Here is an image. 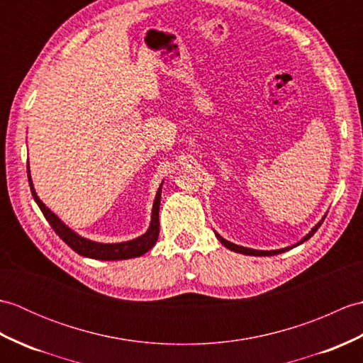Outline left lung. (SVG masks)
I'll return each mask as SVG.
<instances>
[{"instance_id": "1", "label": "left lung", "mask_w": 363, "mask_h": 363, "mask_svg": "<svg viewBox=\"0 0 363 363\" xmlns=\"http://www.w3.org/2000/svg\"><path fill=\"white\" fill-rule=\"evenodd\" d=\"M325 218H326V215L325 217H323L317 225H315L311 230H309V234H306L303 238H301V240L298 242V243H295V245H291V246H287V248H281V250H272V251H262V250H252V248H245V246H240V245H235V243H233V242H228L226 238H223L220 234H217L215 233V237L218 238V240L221 242V245H225L228 250H230V251H234V252H240V254H246V256H274V254H281V252H285V251H289V250H291V248H296L298 245H301V243H304L306 240H309V238L317 233V229L321 226V223L325 221Z\"/></svg>"}]
</instances>
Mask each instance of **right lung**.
<instances>
[{"instance_id":"right-lung-1","label":"right lung","mask_w":363,"mask_h":363,"mask_svg":"<svg viewBox=\"0 0 363 363\" xmlns=\"http://www.w3.org/2000/svg\"><path fill=\"white\" fill-rule=\"evenodd\" d=\"M28 179H29L30 191H33L34 201L37 203L38 207H40V211L45 215L46 221L50 223L51 228L54 229V233L62 238V240L68 246H70L73 251L78 252L79 256L89 257V259H96V260H125V259L143 256V254L148 252L157 242L160 195H162V186H164V181L160 182L156 198H154L152 211H151V221H150L148 229H146V233L133 238V240H128V242L101 243V242L90 240V238H86V237L79 235L78 233H74L72 228H68L56 213L50 211L48 207L43 204L42 199L38 198L35 194L33 177H30V172H29V164H28Z\"/></svg>"}]
</instances>
